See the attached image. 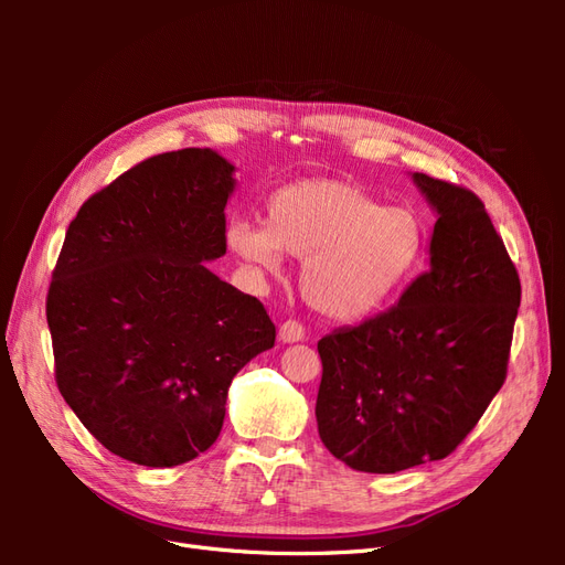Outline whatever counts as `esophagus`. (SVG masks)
Listing matches in <instances>:
<instances>
[{
  "mask_svg": "<svg viewBox=\"0 0 565 565\" xmlns=\"http://www.w3.org/2000/svg\"><path fill=\"white\" fill-rule=\"evenodd\" d=\"M306 334L303 324L299 320H285L280 324V341H285V344H292V341H301Z\"/></svg>",
  "mask_w": 565,
  "mask_h": 565,
  "instance_id": "esophagus-1",
  "label": "esophagus"
}]
</instances>
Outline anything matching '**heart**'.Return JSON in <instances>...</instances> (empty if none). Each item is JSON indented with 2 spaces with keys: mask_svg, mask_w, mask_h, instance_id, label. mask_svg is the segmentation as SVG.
Here are the masks:
<instances>
[{
  "mask_svg": "<svg viewBox=\"0 0 565 565\" xmlns=\"http://www.w3.org/2000/svg\"><path fill=\"white\" fill-rule=\"evenodd\" d=\"M226 243L256 270L276 273L282 252L303 259L301 292L334 320H361L396 297L417 270L426 226L413 207H384L363 188L306 179L278 188L264 224L233 218Z\"/></svg>",
  "mask_w": 565,
  "mask_h": 565,
  "instance_id": "obj_1",
  "label": "heart"
}]
</instances>
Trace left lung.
<instances>
[{"label":"left lung","mask_w":565,"mask_h":565,"mask_svg":"<svg viewBox=\"0 0 565 565\" xmlns=\"http://www.w3.org/2000/svg\"><path fill=\"white\" fill-rule=\"evenodd\" d=\"M438 221L431 268L391 309L318 341V434L351 469L396 473L443 459L507 380L519 270L473 191L413 177Z\"/></svg>","instance_id":"8db88e82"}]
</instances>
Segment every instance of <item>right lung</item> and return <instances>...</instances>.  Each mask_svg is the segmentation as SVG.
<instances>
[{"instance_id": "right-lung-1", "label": "right lung", "mask_w": 565, "mask_h": 565, "mask_svg": "<svg viewBox=\"0 0 565 565\" xmlns=\"http://www.w3.org/2000/svg\"><path fill=\"white\" fill-rule=\"evenodd\" d=\"M233 164L152 156L82 204L46 295L56 384L113 455L177 467L218 438L233 377L276 344L264 303L216 278Z\"/></svg>"}]
</instances>
